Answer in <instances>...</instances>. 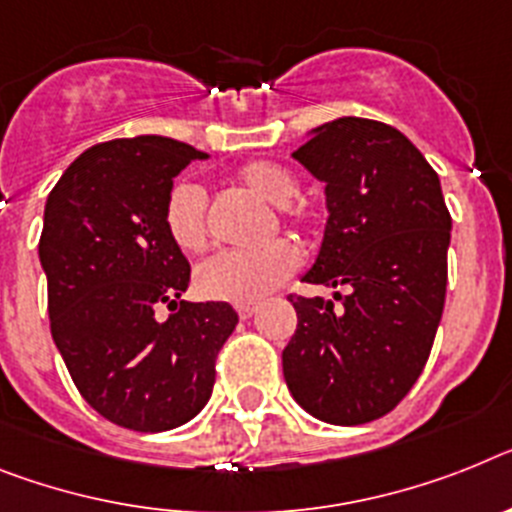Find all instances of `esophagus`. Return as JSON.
I'll use <instances>...</instances> for the list:
<instances>
[{"mask_svg": "<svg viewBox=\"0 0 512 512\" xmlns=\"http://www.w3.org/2000/svg\"><path fill=\"white\" fill-rule=\"evenodd\" d=\"M255 304H236V312H239V317H242V320H249V317L255 315Z\"/></svg>", "mask_w": 512, "mask_h": 512, "instance_id": "esophagus-1", "label": "esophagus"}]
</instances>
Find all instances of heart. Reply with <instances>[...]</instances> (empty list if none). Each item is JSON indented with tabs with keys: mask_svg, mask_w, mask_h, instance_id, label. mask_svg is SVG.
<instances>
[{
	"mask_svg": "<svg viewBox=\"0 0 512 512\" xmlns=\"http://www.w3.org/2000/svg\"><path fill=\"white\" fill-rule=\"evenodd\" d=\"M236 179L265 203L283 208L291 226H304V210L291 208L299 182L289 169L273 161H249L236 171ZM166 231L182 252H200L208 244L205 192L192 182H179L166 203ZM299 265V252L286 239L247 252H218L195 270L197 294L210 302L252 304L276 289Z\"/></svg>",
	"mask_w": 512,
	"mask_h": 512,
	"instance_id": "obj_1",
	"label": "heart"
}]
</instances>
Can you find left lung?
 Wrapping results in <instances>:
<instances>
[{
    "instance_id": "left-lung-1",
    "label": "left lung",
    "mask_w": 512,
    "mask_h": 512,
    "mask_svg": "<svg viewBox=\"0 0 512 512\" xmlns=\"http://www.w3.org/2000/svg\"><path fill=\"white\" fill-rule=\"evenodd\" d=\"M291 156L325 184V234L307 283L289 296L296 330L283 349L289 393L320 422L354 427L393 411L422 375L448 286L450 213L440 176L390 124L341 117Z\"/></svg>"
}]
</instances>
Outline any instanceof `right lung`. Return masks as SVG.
I'll use <instances>...</instances> for the list:
<instances>
[{
	"instance_id": "1",
	"label": "right lung",
	"mask_w": 512,
	"mask_h": 512,
	"mask_svg": "<svg viewBox=\"0 0 512 512\" xmlns=\"http://www.w3.org/2000/svg\"><path fill=\"white\" fill-rule=\"evenodd\" d=\"M205 158L161 135L109 140L77 156L46 197L38 260L51 338L85 401L135 432L203 411L239 322L226 302H184L190 263L166 231L174 176ZM158 303L170 304L169 321L155 320Z\"/></svg>"
}]
</instances>
